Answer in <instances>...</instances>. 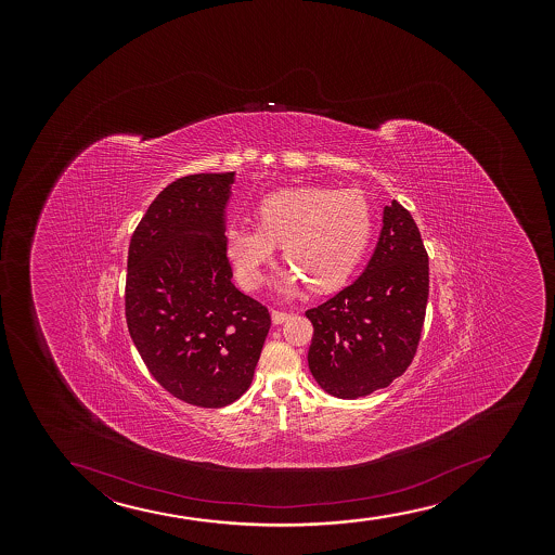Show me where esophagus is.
<instances>
[{"label":"esophagus","instance_id":"34e87169","mask_svg":"<svg viewBox=\"0 0 555 555\" xmlns=\"http://www.w3.org/2000/svg\"><path fill=\"white\" fill-rule=\"evenodd\" d=\"M291 319V312L287 311H272V322H274L275 325L283 324V322H287V320Z\"/></svg>","mask_w":555,"mask_h":555}]
</instances>
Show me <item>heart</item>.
Listing matches in <instances>:
<instances>
[{
  "label": "heart",
  "instance_id": "1",
  "mask_svg": "<svg viewBox=\"0 0 555 555\" xmlns=\"http://www.w3.org/2000/svg\"><path fill=\"white\" fill-rule=\"evenodd\" d=\"M255 215L259 225L231 223L225 230L236 278L249 291L261 287L275 244H283V257L291 262L281 293L293 294L306 281L320 293L340 287L372 235V207L356 189H283L268 194Z\"/></svg>",
  "mask_w": 555,
  "mask_h": 555
}]
</instances>
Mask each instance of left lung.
I'll list each match as a JSON object with an SVG mask.
<instances>
[{"mask_svg":"<svg viewBox=\"0 0 555 555\" xmlns=\"http://www.w3.org/2000/svg\"><path fill=\"white\" fill-rule=\"evenodd\" d=\"M411 212L398 202L383 209L374 255L351 285L306 311L307 353L320 387L356 400L389 387L413 363L429 294V264Z\"/></svg>","mask_w":555,"mask_h":555,"instance_id":"obj_1","label":"left lung"}]
</instances>
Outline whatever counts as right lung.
Segmentation results:
<instances>
[{"label":"right lung","instance_id":"add662e5","mask_svg":"<svg viewBox=\"0 0 555 555\" xmlns=\"http://www.w3.org/2000/svg\"><path fill=\"white\" fill-rule=\"evenodd\" d=\"M235 172L166 186L129 243L126 322L163 389L196 408L238 400L254 379L270 312L231 283L223 209Z\"/></svg>","mask_w":555,"mask_h":555}]
</instances>
